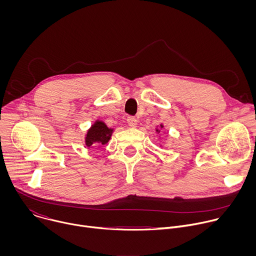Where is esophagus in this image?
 Returning <instances> with one entry per match:
<instances>
[{"instance_id": "34e87169", "label": "esophagus", "mask_w": 256, "mask_h": 256, "mask_svg": "<svg viewBox=\"0 0 256 256\" xmlns=\"http://www.w3.org/2000/svg\"><path fill=\"white\" fill-rule=\"evenodd\" d=\"M126 122H128V126H132V128H136V124H138V120H136V118H134V116H128V120H126Z\"/></svg>"}]
</instances>
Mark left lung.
I'll list each match as a JSON object with an SVG mask.
<instances>
[{
	"mask_svg": "<svg viewBox=\"0 0 256 256\" xmlns=\"http://www.w3.org/2000/svg\"><path fill=\"white\" fill-rule=\"evenodd\" d=\"M161 126V128H163V126H162V124H161V126ZM157 130V132H160V130Z\"/></svg>",
	"mask_w": 256,
	"mask_h": 256,
	"instance_id": "1",
	"label": "left lung"
}]
</instances>
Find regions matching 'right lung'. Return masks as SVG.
Listing matches in <instances>:
<instances>
[{
	"mask_svg": "<svg viewBox=\"0 0 256 256\" xmlns=\"http://www.w3.org/2000/svg\"><path fill=\"white\" fill-rule=\"evenodd\" d=\"M114 130L107 128V126L100 120L95 122V124L87 132L85 142L87 147H91L93 144H105L110 140Z\"/></svg>",
	"mask_w": 256,
	"mask_h": 256,
	"instance_id": "obj_1",
	"label": "right lung"
}]
</instances>
